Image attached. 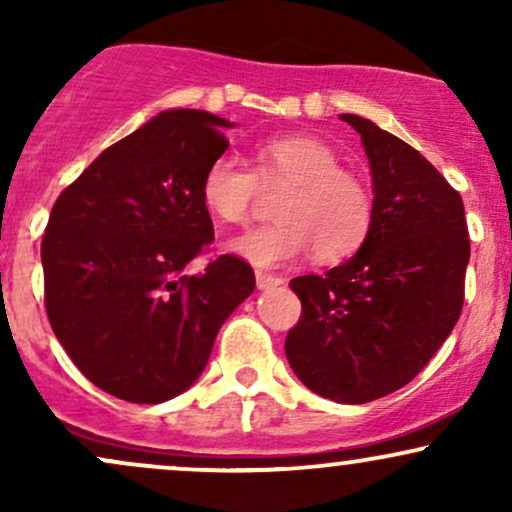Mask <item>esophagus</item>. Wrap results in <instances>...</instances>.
I'll return each instance as SVG.
<instances>
[{
	"label": "esophagus",
	"mask_w": 512,
	"mask_h": 512,
	"mask_svg": "<svg viewBox=\"0 0 512 512\" xmlns=\"http://www.w3.org/2000/svg\"><path fill=\"white\" fill-rule=\"evenodd\" d=\"M255 281H257V289L264 291V289H274V286H281L284 284V279L276 274H267V272H257L255 274Z\"/></svg>",
	"instance_id": "obj_1"
}]
</instances>
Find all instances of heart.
<instances>
[{
  "label": "heart",
  "instance_id": "heart-1",
  "mask_svg": "<svg viewBox=\"0 0 512 512\" xmlns=\"http://www.w3.org/2000/svg\"><path fill=\"white\" fill-rule=\"evenodd\" d=\"M255 158V173L231 156L214 158L199 182L209 214L231 226L250 219L257 182L291 185L274 209L279 221L231 240V252L269 269L310 250L320 262H337L361 248L373 223V197L361 178L342 168L330 144L284 134L257 144Z\"/></svg>",
  "mask_w": 512,
  "mask_h": 512
}]
</instances>
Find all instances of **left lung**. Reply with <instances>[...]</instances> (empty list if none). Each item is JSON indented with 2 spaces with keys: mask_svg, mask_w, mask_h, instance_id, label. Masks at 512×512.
<instances>
[{
  "mask_svg": "<svg viewBox=\"0 0 512 512\" xmlns=\"http://www.w3.org/2000/svg\"><path fill=\"white\" fill-rule=\"evenodd\" d=\"M373 178V223L351 260L291 279L301 320L286 358L315 395L363 404L431 361L462 313L469 233L460 192L395 134L351 113Z\"/></svg>",
  "mask_w": 512,
  "mask_h": 512,
  "instance_id": "1",
  "label": "left lung"
}]
</instances>
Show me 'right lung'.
I'll return each instance as SVG.
<instances>
[{"mask_svg": "<svg viewBox=\"0 0 512 512\" xmlns=\"http://www.w3.org/2000/svg\"><path fill=\"white\" fill-rule=\"evenodd\" d=\"M233 122L166 110L105 149L45 228V308L74 366L108 395L158 404L202 375L226 317L255 291L240 257L185 267L214 243L199 182Z\"/></svg>", "mask_w": 512, "mask_h": 512, "instance_id": "obj_1", "label": "right lung"}]
</instances>
